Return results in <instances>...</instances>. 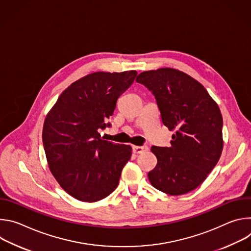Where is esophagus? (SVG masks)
<instances>
[{"label":"esophagus","mask_w":251,"mask_h":251,"mask_svg":"<svg viewBox=\"0 0 251 251\" xmlns=\"http://www.w3.org/2000/svg\"><path fill=\"white\" fill-rule=\"evenodd\" d=\"M146 151H148L147 146H133V152L135 154H142Z\"/></svg>","instance_id":"1"}]
</instances>
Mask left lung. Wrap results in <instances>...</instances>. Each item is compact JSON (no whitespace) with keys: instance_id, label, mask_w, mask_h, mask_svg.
Segmentation results:
<instances>
[{"instance_id":"1","label":"left lung","mask_w":251,"mask_h":251,"mask_svg":"<svg viewBox=\"0 0 251 251\" xmlns=\"http://www.w3.org/2000/svg\"><path fill=\"white\" fill-rule=\"evenodd\" d=\"M136 81L154 94L163 124L172 136L171 147L153 146L156 167L149 181L157 190L180 196L198 188L221 158L223 116L219 105L195 78L165 67L141 73Z\"/></svg>"}]
</instances>
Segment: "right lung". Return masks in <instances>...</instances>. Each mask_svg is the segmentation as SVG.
Listing matches in <instances>:
<instances>
[{
  "label": "right lung",
  "instance_id": "1",
  "mask_svg": "<svg viewBox=\"0 0 251 251\" xmlns=\"http://www.w3.org/2000/svg\"><path fill=\"white\" fill-rule=\"evenodd\" d=\"M137 71L90 74L70 84L48 113L43 143L50 170L71 197L94 202L118 186L132 148L101 139L98 129L113 114L117 99Z\"/></svg>",
  "mask_w": 251,
  "mask_h": 251
}]
</instances>
